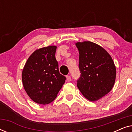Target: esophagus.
Masks as SVG:
<instances>
[{
  "label": "esophagus",
  "mask_w": 132,
  "mask_h": 132,
  "mask_svg": "<svg viewBox=\"0 0 132 132\" xmlns=\"http://www.w3.org/2000/svg\"><path fill=\"white\" fill-rule=\"evenodd\" d=\"M67 80L68 82H70L71 80V77L70 76H67Z\"/></svg>",
  "instance_id": "1"
}]
</instances>
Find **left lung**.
Returning <instances> with one entry per match:
<instances>
[{"instance_id":"1","label":"left lung","mask_w":132,"mask_h":132,"mask_svg":"<svg viewBox=\"0 0 132 132\" xmlns=\"http://www.w3.org/2000/svg\"><path fill=\"white\" fill-rule=\"evenodd\" d=\"M80 76L77 86L83 95L91 102L102 98L112 89L116 68L109 53L91 41L77 43Z\"/></svg>"}]
</instances>
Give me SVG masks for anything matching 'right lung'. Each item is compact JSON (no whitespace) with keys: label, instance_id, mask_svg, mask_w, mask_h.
Returning a JSON list of instances; mask_svg holds the SVG:
<instances>
[{"label":"right lung","instance_id":"1","mask_svg":"<svg viewBox=\"0 0 132 132\" xmlns=\"http://www.w3.org/2000/svg\"><path fill=\"white\" fill-rule=\"evenodd\" d=\"M56 46L35 50L29 57L22 71V82L29 97L38 104L53 102L65 82L60 74L55 57Z\"/></svg>","mask_w":132,"mask_h":132}]
</instances>
